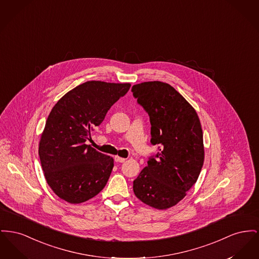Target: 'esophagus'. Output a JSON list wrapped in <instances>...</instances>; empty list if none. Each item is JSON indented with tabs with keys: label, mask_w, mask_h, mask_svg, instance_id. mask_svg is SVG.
Returning a JSON list of instances; mask_svg holds the SVG:
<instances>
[{
	"label": "esophagus",
	"mask_w": 259,
	"mask_h": 259,
	"mask_svg": "<svg viewBox=\"0 0 259 259\" xmlns=\"http://www.w3.org/2000/svg\"><path fill=\"white\" fill-rule=\"evenodd\" d=\"M114 160H115L116 162H120V163H123V162H125L126 158H123V157H120V156H115V157H114Z\"/></svg>",
	"instance_id": "esophagus-1"
}]
</instances>
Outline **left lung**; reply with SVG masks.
Segmentation results:
<instances>
[{
    "mask_svg": "<svg viewBox=\"0 0 259 259\" xmlns=\"http://www.w3.org/2000/svg\"><path fill=\"white\" fill-rule=\"evenodd\" d=\"M132 92L150 116L152 145L159 146L134 180L133 191L144 203L167 209L186 197L203 165L200 121L195 108L167 83L143 82Z\"/></svg>",
    "mask_w": 259,
    "mask_h": 259,
    "instance_id": "8db88e82",
    "label": "left lung"
}]
</instances>
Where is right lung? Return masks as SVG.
<instances>
[{
	"instance_id": "obj_1",
	"label": "right lung",
	"mask_w": 259,
	"mask_h": 259,
	"mask_svg": "<svg viewBox=\"0 0 259 259\" xmlns=\"http://www.w3.org/2000/svg\"><path fill=\"white\" fill-rule=\"evenodd\" d=\"M130 86L87 81L67 92L52 108L39 142V156L47 183L59 198L81 203L107 185L113 158L86 141Z\"/></svg>"
}]
</instances>
